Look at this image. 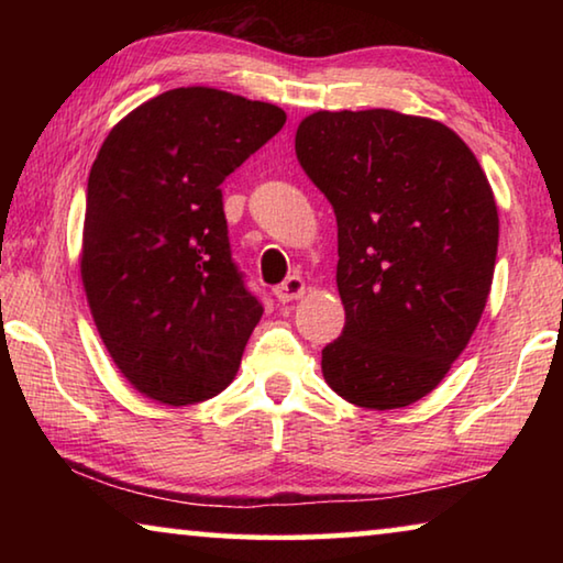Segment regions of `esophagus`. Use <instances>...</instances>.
<instances>
[{"label":"esophagus","instance_id":"esophagus-1","mask_svg":"<svg viewBox=\"0 0 563 563\" xmlns=\"http://www.w3.org/2000/svg\"><path fill=\"white\" fill-rule=\"evenodd\" d=\"M275 298H278L280 302H292V300H300L305 295V280L298 278V275H290L288 280H285L283 285H278V288L273 290Z\"/></svg>","mask_w":563,"mask_h":563}]
</instances>
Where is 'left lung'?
<instances>
[{
    "mask_svg": "<svg viewBox=\"0 0 563 563\" xmlns=\"http://www.w3.org/2000/svg\"><path fill=\"white\" fill-rule=\"evenodd\" d=\"M295 156L338 218L342 335L322 377L365 409L430 395L487 305L499 245L492 186L472 148L424 117L316 111Z\"/></svg>",
    "mask_w": 563,
    "mask_h": 563,
    "instance_id": "1",
    "label": "left lung"
}]
</instances>
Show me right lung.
I'll return each instance as SVG.
<instances>
[{"instance_id": "add662e5", "label": "right lung", "mask_w": 563, "mask_h": 563, "mask_svg": "<svg viewBox=\"0 0 563 563\" xmlns=\"http://www.w3.org/2000/svg\"><path fill=\"white\" fill-rule=\"evenodd\" d=\"M285 111L211 87L158 93L109 131L87 188L81 283L113 365L161 405L233 383L263 305L228 243L221 184Z\"/></svg>"}]
</instances>
